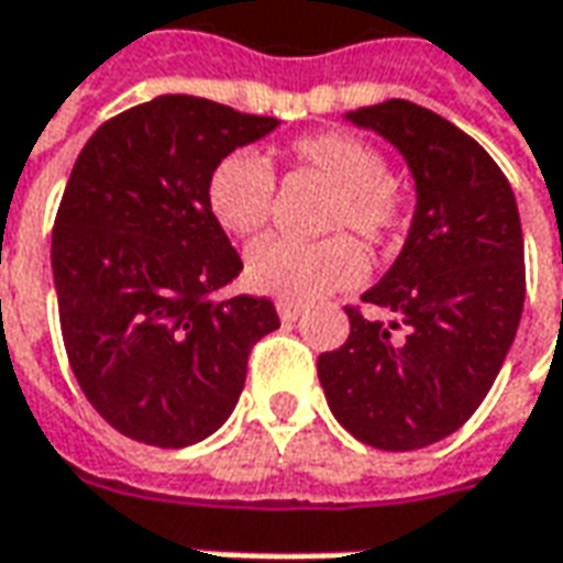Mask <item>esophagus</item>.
Returning <instances> with one entry per match:
<instances>
[{
    "label": "esophagus",
    "instance_id": "esophagus-1",
    "mask_svg": "<svg viewBox=\"0 0 563 563\" xmlns=\"http://www.w3.org/2000/svg\"><path fill=\"white\" fill-rule=\"evenodd\" d=\"M301 310H305V307L295 305V301H277V313H280L283 322H295V319L301 317Z\"/></svg>",
    "mask_w": 563,
    "mask_h": 563
}]
</instances>
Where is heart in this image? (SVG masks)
<instances>
[{
  "label": "heart",
  "mask_w": 563,
  "mask_h": 563,
  "mask_svg": "<svg viewBox=\"0 0 563 563\" xmlns=\"http://www.w3.org/2000/svg\"><path fill=\"white\" fill-rule=\"evenodd\" d=\"M298 165L334 186L325 232H355L379 246L404 225V201L389 180V162L374 144L353 132H313L292 141ZM208 210L229 234L258 232L274 205V172L253 150H234L208 174ZM365 253L350 234L325 241H295L283 234L262 238L246 250V283L265 295L313 301L334 289L362 283Z\"/></svg>",
  "instance_id": "obj_1"
}]
</instances>
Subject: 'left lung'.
Returning <instances> with one entry per match:
<instances>
[{
    "label": "left lung",
    "mask_w": 563,
    "mask_h": 563,
    "mask_svg": "<svg viewBox=\"0 0 563 563\" xmlns=\"http://www.w3.org/2000/svg\"><path fill=\"white\" fill-rule=\"evenodd\" d=\"M350 123L389 141L416 184L401 253L362 301L350 338L322 353L319 383L334 419L367 446L410 452L467 422L516 341L525 241L512 186L471 135L407 99L358 108Z\"/></svg>",
    "instance_id": "8db88e82"
}]
</instances>
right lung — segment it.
I'll use <instances>...</instances> for the list:
<instances>
[{"instance_id": "1", "label": "right lung", "mask_w": 563, "mask_h": 563, "mask_svg": "<svg viewBox=\"0 0 563 563\" xmlns=\"http://www.w3.org/2000/svg\"><path fill=\"white\" fill-rule=\"evenodd\" d=\"M280 126L198 96H156L92 132L51 241L68 365L104 422L139 443L210 437L244 391L268 298L213 301L244 262L208 210V174Z\"/></svg>"}]
</instances>
